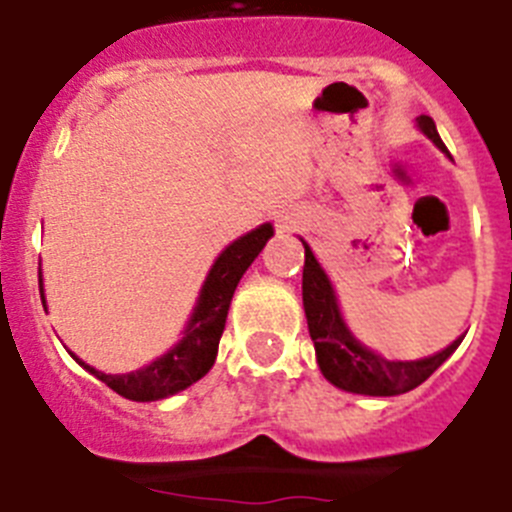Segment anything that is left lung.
Wrapping results in <instances>:
<instances>
[{
    "label": "left lung",
    "mask_w": 512,
    "mask_h": 512,
    "mask_svg": "<svg viewBox=\"0 0 512 512\" xmlns=\"http://www.w3.org/2000/svg\"><path fill=\"white\" fill-rule=\"evenodd\" d=\"M417 128L422 136H428L438 149L451 159L446 144L438 136L433 118L420 115ZM304 244V281H301V296H304V314L309 324V335L317 350L319 371L332 386L350 394H363V397H397L404 391H412L428 379L430 373L438 371L443 363L456 353L464 335L456 337L451 345L425 358L415 361H389L379 350L363 345L358 337L350 332L348 322L342 317L337 293L332 286L330 275L324 273L319 260L314 257L309 244Z\"/></svg>",
    "instance_id": "obj_1"
}]
</instances>
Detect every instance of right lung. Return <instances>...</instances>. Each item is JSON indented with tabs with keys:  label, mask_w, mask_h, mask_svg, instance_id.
<instances>
[{
	"label": "right lung",
	"mask_w": 512,
	"mask_h": 512,
	"mask_svg": "<svg viewBox=\"0 0 512 512\" xmlns=\"http://www.w3.org/2000/svg\"><path fill=\"white\" fill-rule=\"evenodd\" d=\"M270 237H273V224H260L257 229L234 239L226 250H221L203 281L182 337L167 353L154 358L149 366L128 373H102L90 363H84L71 350L69 355L84 371H90L95 379L108 384L115 394H121L131 402H157V399H167L177 391L188 389L211 371L216 353H219V340L224 332L226 314H229L231 296ZM38 278H41V299L46 306L43 273H38Z\"/></svg>",
	"instance_id": "obj_1"
}]
</instances>
